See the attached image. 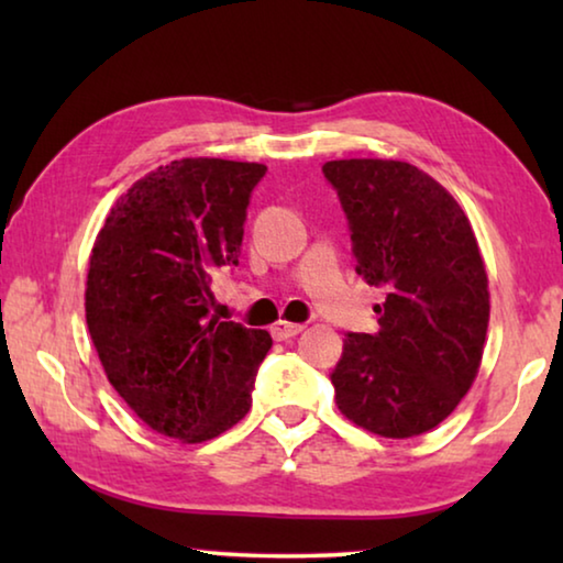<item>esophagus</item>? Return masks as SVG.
<instances>
[{"label":"esophagus","instance_id":"esophagus-1","mask_svg":"<svg viewBox=\"0 0 563 563\" xmlns=\"http://www.w3.org/2000/svg\"><path fill=\"white\" fill-rule=\"evenodd\" d=\"M302 330H305V325H300V322H288V320H278V322H275V325L271 328L275 340H290V338H295V335H300Z\"/></svg>","mask_w":563,"mask_h":563}]
</instances>
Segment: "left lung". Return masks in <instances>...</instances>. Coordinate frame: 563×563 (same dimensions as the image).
<instances>
[{"instance_id": "1", "label": "left lung", "mask_w": 563, "mask_h": 563, "mask_svg": "<svg viewBox=\"0 0 563 563\" xmlns=\"http://www.w3.org/2000/svg\"><path fill=\"white\" fill-rule=\"evenodd\" d=\"M347 218L355 271L383 285L373 332H347L330 373L338 409L405 440L454 412L479 369L489 322L487 271L460 203L405 161L322 166Z\"/></svg>"}]
</instances>
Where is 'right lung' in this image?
Returning a JSON list of instances; mask_svg holds the SVG:
<instances>
[{"label": "right lung", "mask_w": 563, "mask_h": 563, "mask_svg": "<svg viewBox=\"0 0 563 563\" xmlns=\"http://www.w3.org/2000/svg\"><path fill=\"white\" fill-rule=\"evenodd\" d=\"M263 164L180 158L136 180L93 243L87 325L113 389L158 434L213 440L247 415L273 345L211 316V283L238 265Z\"/></svg>", "instance_id": "right-lung-1"}]
</instances>
